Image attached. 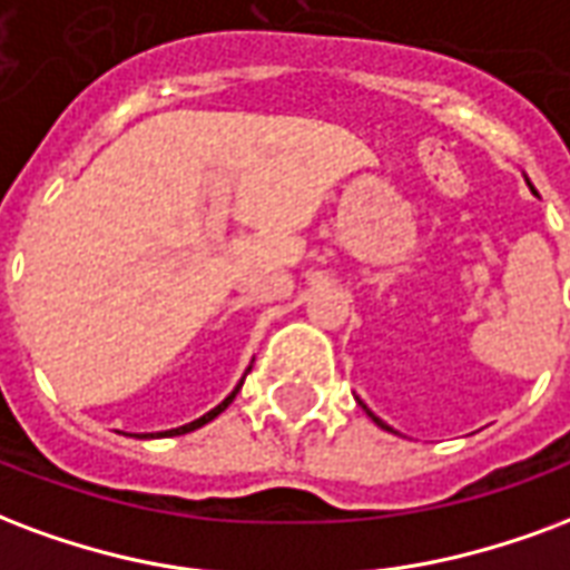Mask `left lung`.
Masks as SVG:
<instances>
[{
	"mask_svg": "<svg viewBox=\"0 0 570 570\" xmlns=\"http://www.w3.org/2000/svg\"><path fill=\"white\" fill-rule=\"evenodd\" d=\"M529 187H532V184H529ZM532 193H534V187H532ZM368 414H371V411H368ZM371 416H374V414H371ZM374 423H377V425H383V429H390V425H386V423H381V420H377V416H374Z\"/></svg>",
	"mask_w": 570,
	"mask_h": 570,
	"instance_id": "left-lung-1",
	"label": "left lung"
}]
</instances>
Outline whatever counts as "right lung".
Returning a JSON list of instances; mask_svg holds the SVG:
<instances>
[{"label": "right lung", "mask_w": 570, "mask_h": 570, "mask_svg": "<svg viewBox=\"0 0 570 570\" xmlns=\"http://www.w3.org/2000/svg\"><path fill=\"white\" fill-rule=\"evenodd\" d=\"M247 371H250V368H247ZM242 383H244V377H242V381H238V386H235V390H232L229 395H226V399H223V402L217 404V407H214V411H208V414H202L199 420H193V423H187V425H178V429H168V432H150V435H135V438H171V435H187V432H196V429H202V425H205V423H210L214 416H220L223 411L229 407L232 399H235V395H238V390H242Z\"/></svg>", "instance_id": "right-lung-1"}]
</instances>
